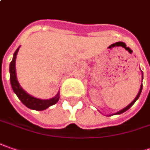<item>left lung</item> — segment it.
I'll return each instance as SVG.
<instances>
[{
	"label": "left lung",
	"instance_id": "8db88e82",
	"mask_svg": "<svg viewBox=\"0 0 150 150\" xmlns=\"http://www.w3.org/2000/svg\"><path fill=\"white\" fill-rule=\"evenodd\" d=\"M142 87H143V86H142V85H141V87H140V90H139V93H138V95H137L136 98H135V99H134V100L132 101L131 103H130V104H129V105L126 106V107H125V109H123V110H120V111H119V112H117V113H116V114H115V115H120V114H122V113H124V112H125V111L128 110H129V108H130V107H131V106L133 105H134V103H135V101H136L137 100L139 99V96H140V93H141V91H142Z\"/></svg>",
	"mask_w": 150,
	"mask_h": 150
}]
</instances>
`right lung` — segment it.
<instances>
[{
  "mask_svg": "<svg viewBox=\"0 0 150 150\" xmlns=\"http://www.w3.org/2000/svg\"><path fill=\"white\" fill-rule=\"evenodd\" d=\"M19 48L16 52L14 53L13 59L10 64V80H11V85L13 89V91L16 93L20 100L29 109L35 110H44L45 109L49 108L50 106L55 105L59 100V93L54 96V98L50 100H40L37 98H35L33 96L28 95L23 89L21 87L18 83V80L16 79V54L18 53Z\"/></svg>",
  "mask_w": 150,
  "mask_h": 150,
  "instance_id": "1",
  "label": "right lung"
}]
</instances>
